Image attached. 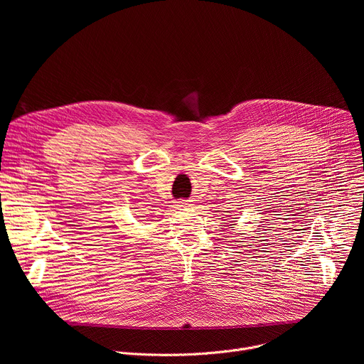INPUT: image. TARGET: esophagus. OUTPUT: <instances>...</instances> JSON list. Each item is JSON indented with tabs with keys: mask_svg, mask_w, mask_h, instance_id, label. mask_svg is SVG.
Masks as SVG:
<instances>
[{
	"mask_svg": "<svg viewBox=\"0 0 364 364\" xmlns=\"http://www.w3.org/2000/svg\"><path fill=\"white\" fill-rule=\"evenodd\" d=\"M177 205L180 207V209H187V207L191 205V200H180V201H177Z\"/></svg>",
	"mask_w": 364,
	"mask_h": 364,
	"instance_id": "esophagus-1",
	"label": "esophagus"
}]
</instances>
